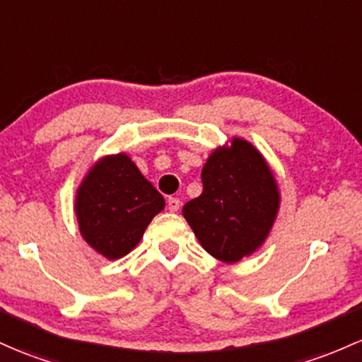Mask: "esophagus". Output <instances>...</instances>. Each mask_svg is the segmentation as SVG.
Masks as SVG:
<instances>
[{
	"label": "esophagus",
	"instance_id": "obj_1",
	"mask_svg": "<svg viewBox=\"0 0 362 362\" xmlns=\"http://www.w3.org/2000/svg\"><path fill=\"white\" fill-rule=\"evenodd\" d=\"M168 209L172 213L178 211V209H180V201H178L177 197H170V199H168Z\"/></svg>",
	"mask_w": 362,
	"mask_h": 362
}]
</instances>
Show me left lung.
I'll list each match as a JSON object with an SVG mask.
<instances>
[{"label":"left lung","instance_id":"8db88e82","mask_svg":"<svg viewBox=\"0 0 362 362\" xmlns=\"http://www.w3.org/2000/svg\"><path fill=\"white\" fill-rule=\"evenodd\" d=\"M202 194L182 208L206 252L223 263L251 256L272 232L280 190L264 156L249 141L233 137L202 166Z\"/></svg>","mask_w":362,"mask_h":362}]
</instances>
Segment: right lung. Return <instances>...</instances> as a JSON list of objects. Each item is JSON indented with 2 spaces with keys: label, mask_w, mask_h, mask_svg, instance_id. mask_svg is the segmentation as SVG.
Instances as JSON below:
<instances>
[{
  "label": "right lung",
  "mask_w": 362,
  "mask_h": 362,
  "mask_svg": "<svg viewBox=\"0 0 362 362\" xmlns=\"http://www.w3.org/2000/svg\"><path fill=\"white\" fill-rule=\"evenodd\" d=\"M165 199L125 153L93 165L78 185L75 216L84 240L106 259H120L141 242Z\"/></svg>",
  "instance_id": "right-lung-1"
}]
</instances>
